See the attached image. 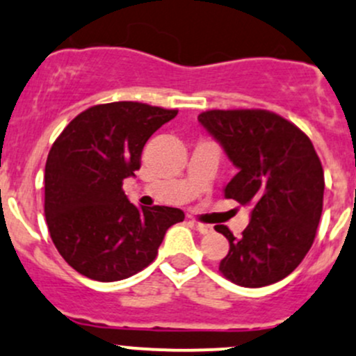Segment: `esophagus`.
<instances>
[{
    "instance_id": "34e87169",
    "label": "esophagus",
    "mask_w": 356,
    "mask_h": 356,
    "mask_svg": "<svg viewBox=\"0 0 356 356\" xmlns=\"http://www.w3.org/2000/svg\"><path fill=\"white\" fill-rule=\"evenodd\" d=\"M193 225H195V229L200 232V234H210L211 232V225L200 224V222H193Z\"/></svg>"
}]
</instances>
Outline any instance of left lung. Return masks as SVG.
Returning <instances> with one entry per match:
<instances>
[{"label":"left lung","mask_w":356,"mask_h":356,"mask_svg":"<svg viewBox=\"0 0 356 356\" xmlns=\"http://www.w3.org/2000/svg\"><path fill=\"white\" fill-rule=\"evenodd\" d=\"M204 129L238 167L225 198L251 204L239 238L225 225L229 253L218 270L245 288H264L289 275L314 245L324 204V170L310 138L268 110H208Z\"/></svg>","instance_id":"8db88e82"}]
</instances>
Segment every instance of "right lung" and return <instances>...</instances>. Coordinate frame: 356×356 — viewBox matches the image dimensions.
Listing matches in <instances>:
<instances>
[{
	"label": "right lung",
	"mask_w": 356,
	"mask_h": 356,
	"mask_svg": "<svg viewBox=\"0 0 356 356\" xmlns=\"http://www.w3.org/2000/svg\"><path fill=\"white\" fill-rule=\"evenodd\" d=\"M177 110L138 102L96 105L79 113L49 149L44 215L63 260L99 282L127 279L148 267L170 225L184 211L138 208L124 179L141 167L146 141Z\"/></svg>",
	"instance_id": "obj_1"
}]
</instances>
